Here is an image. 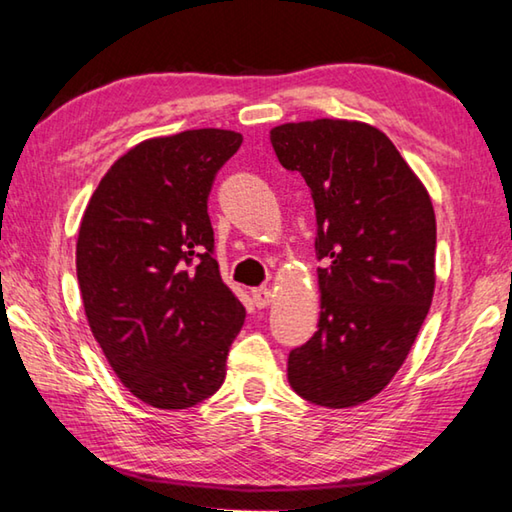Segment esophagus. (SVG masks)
<instances>
[{"instance_id": "1", "label": "esophagus", "mask_w": 512, "mask_h": 512, "mask_svg": "<svg viewBox=\"0 0 512 512\" xmlns=\"http://www.w3.org/2000/svg\"><path fill=\"white\" fill-rule=\"evenodd\" d=\"M271 298H273V291L268 289V287H257V289H253V300H255V305L259 307V309H264L268 302H271Z\"/></svg>"}]
</instances>
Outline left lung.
Masks as SVG:
<instances>
[{
    "instance_id": "left-lung-1",
    "label": "left lung",
    "mask_w": 512,
    "mask_h": 512,
    "mask_svg": "<svg viewBox=\"0 0 512 512\" xmlns=\"http://www.w3.org/2000/svg\"><path fill=\"white\" fill-rule=\"evenodd\" d=\"M271 144L316 207L318 332L289 354L302 400L348 409L384 391L418 336L436 287V214L427 189L375 126L282 124Z\"/></svg>"
}]
</instances>
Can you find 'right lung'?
<instances>
[{
    "label": "right lung",
    "instance_id": "add662e5",
    "mask_svg": "<svg viewBox=\"0 0 512 512\" xmlns=\"http://www.w3.org/2000/svg\"><path fill=\"white\" fill-rule=\"evenodd\" d=\"M244 137H153L112 164L85 207L76 275L94 339L128 391L189 409L219 391L246 309L214 259L207 196Z\"/></svg>",
    "mask_w": 512,
    "mask_h": 512
}]
</instances>
